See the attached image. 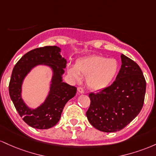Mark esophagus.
<instances>
[{"instance_id": "esophagus-1", "label": "esophagus", "mask_w": 156, "mask_h": 156, "mask_svg": "<svg viewBox=\"0 0 156 156\" xmlns=\"http://www.w3.org/2000/svg\"><path fill=\"white\" fill-rule=\"evenodd\" d=\"M77 90H78V92L80 93V94H83L84 91H85L83 87H77Z\"/></svg>"}]
</instances>
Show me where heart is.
Returning a JSON list of instances; mask_svg holds the SVG:
<instances>
[{
  "label": "heart",
  "mask_w": 156,
  "mask_h": 156,
  "mask_svg": "<svg viewBox=\"0 0 156 156\" xmlns=\"http://www.w3.org/2000/svg\"><path fill=\"white\" fill-rule=\"evenodd\" d=\"M119 71L116 59L99 55H92L77 61L76 67L71 66L68 72L73 78L80 80V73L87 77V84L93 90L105 88L113 81Z\"/></svg>",
  "instance_id": "1"
}]
</instances>
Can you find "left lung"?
Instances as JSON below:
<instances>
[{"mask_svg": "<svg viewBox=\"0 0 156 156\" xmlns=\"http://www.w3.org/2000/svg\"><path fill=\"white\" fill-rule=\"evenodd\" d=\"M122 66L116 80L97 93H90L86 112L90 125L105 133L122 130L137 116L142 108L146 80L135 61L122 55Z\"/></svg>", "mask_w": 156, "mask_h": 156, "instance_id": "8db88e82", "label": "left lung"}]
</instances>
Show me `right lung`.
Returning <instances> with one entry per match:
<instances>
[{
	"mask_svg": "<svg viewBox=\"0 0 156 156\" xmlns=\"http://www.w3.org/2000/svg\"><path fill=\"white\" fill-rule=\"evenodd\" d=\"M57 46H43L27 52L18 60L12 71L9 91L13 104L27 125L37 129H48L58 123L67 101L76 93V87L62 82L66 59L59 55ZM48 64L54 70L51 91L45 102L36 110L26 107L21 99V85L27 72L37 64Z\"/></svg>",
	"mask_w": 156,
	"mask_h": 156,
	"instance_id": "right-lung-1",
	"label": "right lung"
}]
</instances>
